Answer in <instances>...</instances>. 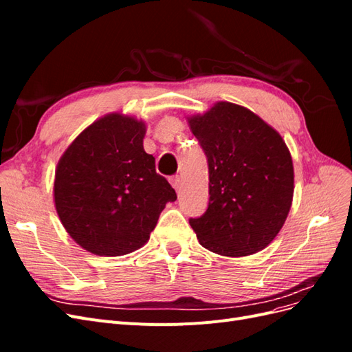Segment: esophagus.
<instances>
[{"instance_id": "obj_1", "label": "esophagus", "mask_w": 352, "mask_h": 352, "mask_svg": "<svg viewBox=\"0 0 352 352\" xmlns=\"http://www.w3.org/2000/svg\"><path fill=\"white\" fill-rule=\"evenodd\" d=\"M170 182H172V186L176 189V192H180V189H182V179H180L179 176H175L170 179Z\"/></svg>"}]
</instances>
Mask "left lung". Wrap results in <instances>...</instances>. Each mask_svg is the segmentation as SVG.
Instances as JSON below:
<instances>
[{
  "mask_svg": "<svg viewBox=\"0 0 352 352\" xmlns=\"http://www.w3.org/2000/svg\"><path fill=\"white\" fill-rule=\"evenodd\" d=\"M188 123L208 162V207L189 220L199 243L225 257L264 250L292 206L294 166L282 136L228 101L188 117Z\"/></svg>",
  "mask_w": 352,
  "mask_h": 352,
  "instance_id": "left-lung-1",
  "label": "left lung"
}]
</instances>
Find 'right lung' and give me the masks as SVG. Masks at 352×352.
Instances as JSON below:
<instances>
[{
	"label": "right lung",
	"instance_id": "right-lung-1",
	"mask_svg": "<svg viewBox=\"0 0 352 352\" xmlns=\"http://www.w3.org/2000/svg\"><path fill=\"white\" fill-rule=\"evenodd\" d=\"M146 126L111 113L89 124L56 168L57 214L72 239L102 257L133 252L150 239L175 189L144 150Z\"/></svg>",
	"mask_w": 352,
	"mask_h": 352
}]
</instances>
